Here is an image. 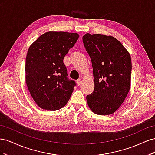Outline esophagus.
I'll list each match as a JSON object with an SVG mask.
<instances>
[{"mask_svg":"<svg viewBox=\"0 0 155 155\" xmlns=\"http://www.w3.org/2000/svg\"><path fill=\"white\" fill-rule=\"evenodd\" d=\"M81 83H82V79H78L77 80V83H78V85H80L81 84Z\"/></svg>","mask_w":155,"mask_h":155,"instance_id":"esophagus-1","label":"esophagus"}]
</instances>
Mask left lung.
Segmentation results:
<instances>
[{"label": "left lung", "mask_w": 155, "mask_h": 155, "mask_svg": "<svg viewBox=\"0 0 155 155\" xmlns=\"http://www.w3.org/2000/svg\"><path fill=\"white\" fill-rule=\"evenodd\" d=\"M83 41L91 59L94 82V90L86 97L88 105L96 114H111L123 104L130 90V54L110 35L87 33Z\"/></svg>", "instance_id": "8db88e82"}]
</instances>
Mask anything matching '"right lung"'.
I'll return each mask as SVG.
<instances>
[{
  "label": "right lung",
  "instance_id": "right-lung-1",
  "mask_svg": "<svg viewBox=\"0 0 155 155\" xmlns=\"http://www.w3.org/2000/svg\"><path fill=\"white\" fill-rule=\"evenodd\" d=\"M78 38L76 33L46 32L28 50L26 85L32 98L41 109L59 110L71 96L76 82L68 79L63 59Z\"/></svg>",
  "mask_w": 155,
  "mask_h": 155
}]
</instances>
